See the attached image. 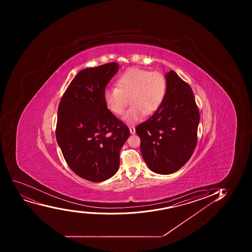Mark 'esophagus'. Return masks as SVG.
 <instances>
[{
	"label": "esophagus",
	"mask_w": 252,
	"mask_h": 252,
	"mask_svg": "<svg viewBox=\"0 0 252 252\" xmlns=\"http://www.w3.org/2000/svg\"><path fill=\"white\" fill-rule=\"evenodd\" d=\"M129 129H130V134H135V128L134 127V126H130V127H129Z\"/></svg>",
	"instance_id": "obj_1"
}]
</instances>
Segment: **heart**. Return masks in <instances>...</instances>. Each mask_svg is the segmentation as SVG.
<instances>
[{
	"instance_id": "obj_1",
	"label": "heart",
	"mask_w": 252,
	"mask_h": 252,
	"mask_svg": "<svg viewBox=\"0 0 252 252\" xmlns=\"http://www.w3.org/2000/svg\"><path fill=\"white\" fill-rule=\"evenodd\" d=\"M116 85L104 90L105 104L112 113L121 115L130 100L131 106L123 117L130 124L140 122L145 114L155 113L167 94V79L158 71L131 68L117 79Z\"/></svg>"
}]
</instances>
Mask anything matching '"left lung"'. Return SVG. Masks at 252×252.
I'll return each mask as SVG.
<instances>
[{
	"label": "left lung",
	"mask_w": 252,
	"mask_h": 252,
	"mask_svg": "<svg viewBox=\"0 0 252 252\" xmlns=\"http://www.w3.org/2000/svg\"><path fill=\"white\" fill-rule=\"evenodd\" d=\"M167 94L161 107L138 125L142 157L151 171L171 174L183 167L197 144L199 112L191 88L174 70L165 75Z\"/></svg>",
	"instance_id": "obj_1"
}]
</instances>
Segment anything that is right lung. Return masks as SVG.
<instances>
[{"instance_id":"1","label":"right lung","mask_w":252,"mask_h":252,"mask_svg":"<svg viewBox=\"0 0 252 252\" xmlns=\"http://www.w3.org/2000/svg\"><path fill=\"white\" fill-rule=\"evenodd\" d=\"M119 69L116 63L80 70L61 99L56 138L70 169L90 182L109 179L120 165V150L130 136L126 125L103 100Z\"/></svg>"}]
</instances>
